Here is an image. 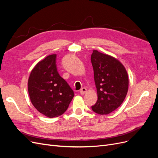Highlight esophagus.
<instances>
[{
	"label": "esophagus",
	"instance_id": "obj_1",
	"mask_svg": "<svg viewBox=\"0 0 158 158\" xmlns=\"http://www.w3.org/2000/svg\"><path fill=\"white\" fill-rule=\"evenodd\" d=\"M86 92H87V89L85 88H82V89H80V93L81 95H84V94H85V93H86Z\"/></svg>",
	"mask_w": 158,
	"mask_h": 158
}]
</instances>
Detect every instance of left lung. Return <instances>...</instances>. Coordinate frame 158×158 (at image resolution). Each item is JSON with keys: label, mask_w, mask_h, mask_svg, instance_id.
<instances>
[{"label": "left lung", "mask_w": 158, "mask_h": 158, "mask_svg": "<svg viewBox=\"0 0 158 158\" xmlns=\"http://www.w3.org/2000/svg\"><path fill=\"white\" fill-rule=\"evenodd\" d=\"M98 101L92 107L99 114H108L123 102L128 89L125 66L114 57L93 50L91 56Z\"/></svg>", "instance_id": "8db88e82"}]
</instances>
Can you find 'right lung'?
Listing matches in <instances>:
<instances>
[{"mask_svg": "<svg viewBox=\"0 0 158 158\" xmlns=\"http://www.w3.org/2000/svg\"><path fill=\"white\" fill-rule=\"evenodd\" d=\"M56 59V55L52 54L38 62L27 82L33 106L49 118L63 114L74 95L73 90L57 71Z\"/></svg>", "mask_w": 158, "mask_h": 158, "instance_id": "1", "label": "right lung"}]
</instances>
